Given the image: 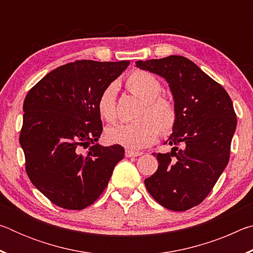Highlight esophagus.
Wrapping results in <instances>:
<instances>
[{
  "instance_id": "obj_1",
  "label": "esophagus",
  "mask_w": 253,
  "mask_h": 253,
  "mask_svg": "<svg viewBox=\"0 0 253 253\" xmlns=\"http://www.w3.org/2000/svg\"><path fill=\"white\" fill-rule=\"evenodd\" d=\"M142 154H143V153H140V152H132V151H129V149H128V151L125 152L126 157H137V156L142 155Z\"/></svg>"
}]
</instances>
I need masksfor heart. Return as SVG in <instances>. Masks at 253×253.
Segmentation results:
<instances>
[{
	"instance_id": "obj_1",
	"label": "heart",
	"mask_w": 253,
	"mask_h": 253,
	"mask_svg": "<svg viewBox=\"0 0 253 253\" xmlns=\"http://www.w3.org/2000/svg\"><path fill=\"white\" fill-rule=\"evenodd\" d=\"M129 90L144 101L137 118L132 123L116 124L106 130V138L111 144L130 149H140L152 145L163 135L170 134L177 123V109L174 101L161 96L163 87L155 76L147 71L137 70L127 78ZM117 87L111 84L100 92L97 110L100 117L111 123L117 117Z\"/></svg>"
}]
</instances>
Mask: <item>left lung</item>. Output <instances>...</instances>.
<instances>
[{"label":"left lung","instance_id":"left-lung-1","mask_svg":"<svg viewBox=\"0 0 253 253\" xmlns=\"http://www.w3.org/2000/svg\"><path fill=\"white\" fill-rule=\"evenodd\" d=\"M136 67L169 83L177 123L169 138L170 153L154 154L158 169L145 179L155 201L186 211L207 198L230 158L237 115L228 92L182 55L137 61Z\"/></svg>","mask_w":253,"mask_h":253}]
</instances>
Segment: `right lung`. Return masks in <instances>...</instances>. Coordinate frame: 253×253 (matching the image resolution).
<instances>
[{
	"mask_svg": "<svg viewBox=\"0 0 253 253\" xmlns=\"http://www.w3.org/2000/svg\"><path fill=\"white\" fill-rule=\"evenodd\" d=\"M129 61L78 60L44 76L23 102L20 144L30 181L53 204L83 210L99 198L125 155L98 144L97 99Z\"/></svg>",
	"mask_w": 253,
	"mask_h": 253,
	"instance_id": "add662e5",
	"label": "right lung"
}]
</instances>
